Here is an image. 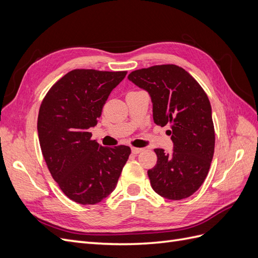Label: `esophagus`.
I'll list each match as a JSON object with an SVG mask.
<instances>
[{
	"instance_id": "34e87169",
	"label": "esophagus",
	"mask_w": 258,
	"mask_h": 258,
	"mask_svg": "<svg viewBox=\"0 0 258 258\" xmlns=\"http://www.w3.org/2000/svg\"><path fill=\"white\" fill-rule=\"evenodd\" d=\"M143 151V148H139V147H131V152H132V154H139V153H141Z\"/></svg>"
}]
</instances>
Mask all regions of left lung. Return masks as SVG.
I'll list each match as a JSON object with an SVG mask.
<instances>
[{
    "instance_id": "obj_1",
    "label": "left lung",
    "mask_w": 258,
    "mask_h": 258,
    "mask_svg": "<svg viewBox=\"0 0 258 258\" xmlns=\"http://www.w3.org/2000/svg\"><path fill=\"white\" fill-rule=\"evenodd\" d=\"M128 80L150 93L154 122L170 124L167 134L173 153L155 150L157 163L147 171L153 189L170 200L191 196L205 182L214 154V124L207 93L188 72L174 64L137 70Z\"/></svg>"
}]
</instances>
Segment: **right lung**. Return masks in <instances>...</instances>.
Segmentation results:
<instances>
[{
	"mask_svg": "<svg viewBox=\"0 0 258 258\" xmlns=\"http://www.w3.org/2000/svg\"><path fill=\"white\" fill-rule=\"evenodd\" d=\"M126 74L73 70L43 99L37 118L43 157L60 189L77 204L96 205L106 198L129 158V146L103 147L88 132Z\"/></svg>",
	"mask_w": 258,
	"mask_h": 258,
	"instance_id": "add662e5",
	"label": "right lung"
}]
</instances>
